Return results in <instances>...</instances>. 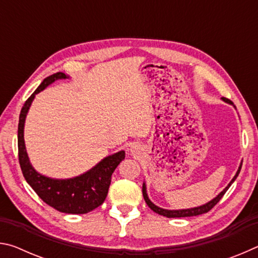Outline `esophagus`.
<instances>
[{
    "label": "esophagus",
    "mask_w": 258,
    "mask_h": 258,
    "mask_svg": "<svg viewBox=\"0 0 258 258\" xmlns=\"http://www.w3.org/2000/svg\"><path fill=\"white\" fill-rule=\"evenodd\" d=\"M131 154L132 155H137V154H139L140 151H141V148H140L138 145H133L132 147H131Z\"/></svg>",
    "instance_id": "esophagus-1"
}]
</instances>
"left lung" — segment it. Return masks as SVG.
I'll list each match as a JSON object with an SVG mask.
<instances>
[{
	"mask_svg": "<svg viewBox=\"0 0 258 258\" xmlns=\"http://www.w3.org/2000/svg\"><path fill=\"white\" fill-rule=\"evenodd\" d=\"M222 100H223L224 102L229 103V104H232L233 103L230 101L229 99H225V98H222ZM234 107V106H233ZM235 108V107H234ZM241 165H242V161L240 163V166L238 167V171L237 173H235V175L233 176L232 180L230 181V183L228 185H226L223 190H222L220 194H218L215 198H213L212 200H209L208 203L204 204V205H200V206H197V207H192V208H185V209H165V208H161V207H158L157 205H155L154 203L151 202V200L149 199V196H148L147 194V184L146 182H143V185H142V194H143V198H145L146 203L148 206H149L152 211H154L155 213L159 214V215H163V216H166L168 218H174V217H190V216H197V215H202V214H205L211 211V209L215 206V205L220 202L221 198L223 197L224 194L226 191H228L229 187L231 186V184L235 181V178L238 177L239 173H240V169H241Z\"/></svg>",
	"mask_w": 258,
	"mask_h": 258,
	"instance_id": "left-lung-1",
	"label": "left lung"
}]
</instances>
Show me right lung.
I'll list each match as a JSON object with an SVG mask.
<instances>
[{"instance_id":"1","label":"right lung","mask_w":258,"mask_h":258,"mask_svg":"<svg viewBox=\"0 0 258 258\" xmlns=\"http://www.w3.org/2000/svg\"><path fill=\"white\" fill-rule=\"evenodd\" d=\"M71 78L63 73H56L46 77L35 90L21 109L18 125L19 164L26 182L33 187L43 202L56 211L66 214H86L93 211L106 199L111 182V175L117 166L125 158V151L120 150L104 157L89 171L69 178H52L38 173L33 167L26 150L24 130L29 108L36 94L45 90L58 80Z\"/></svg>"}]
</instances>
